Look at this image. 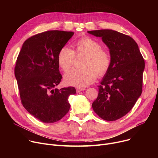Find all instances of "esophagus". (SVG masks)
<instances>
[{
    "label": "esophagus",
    "instance_id": "34e87169",
    "mask_svg": "<svg viewBox=\"0 0 158 158\" xmlns=\"http://www.w3.org/2000/svg\"><path fill=\"white\" fill-rule=\"evenodd\" d=\"M85 89V88H78L76 89V92L77 93H79L81 92H82V91H84Z\"/></svg>",
    "mask_w": 158,
    "mask_h": 158
}]
</instances>
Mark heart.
Wrapping results in <instances>:
<instances>
[{"mask_svg":"<svg viewBox=\"0 0 158 158\" xmlns=\"http://www.w3.org/2000/svg\"><path fill=\"white\" fill-rule=\"evenodd\" d=\"M76 52L68 47H63L58 54L57 61L61 69L69 71L76 61V54H86L82 61L84 68L74 69L64 77L68 85L79 88L86 87L95 81L97 76H103L108 72L111 63V56L106 49L101 48L98 41L89 36L82 37L76 43Z\"/></svg>","mask_w":158,"mask_h":158,"instance_id":"b5f03b06","label":"heart"}]
</instances>
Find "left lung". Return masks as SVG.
I'll list each match as a JSON object with an SVG mask.
<instances>
[{"instance_id":"left-lung-1","label":"left lung","mask_w":158,"mask_h":158,"mask_svg":"<svg viewBox=\"0 0 158 158\" xmlns=\"http://www.w3.org/2000/svg\"><path fill=\"white\" fill-rule=\"evenodd\" d=\"M88 32L101 37L111 59L110 68L98 86L93 110L104 120H117L131 110L142 94L145 61L136 41L128 35L111 29Z\"/></svg>"}]
</instances>
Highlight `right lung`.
I'll return each mask as SVG.
<instances>
[{
  "mask_svg": "<svg viewBox=\"0 0 158 158\" xmlns=\"http://www.w3.org/2000/svg\"><path fill=\"white\" fill-rule=\"evenodd\" d=\"M74 32L47 31L25 41L16 60L15 76L20 100L31 114L44 123L61 120L70 110L74 87L56 88L62 79L57 56Z\"/></svg>",
  "mask_w": 158,
  "mask_h": 158,
  "instance_id": "right-lung-1",
  "label": "right lung"
}]
</instances>
